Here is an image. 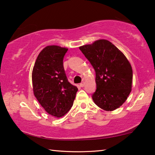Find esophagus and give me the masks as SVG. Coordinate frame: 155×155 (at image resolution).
Masks as SVG:
<instances>
[{"mask_svg":"<svg viewBox=\"0 0 155 155\" xmlns=\"http://www.w3.org/2000/svg\"><path fill=\"white\" fill-rule=\"evenodd\" d=\"M80 86H81V87H83L84 86H85V83H84V82H83V83H80Z\"/></svg>","mask_w":155,"mask_h":155,"instance_id":"34e87169","label":"esophagus"}]
</instances>
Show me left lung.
Segmentation results:
<instances>
[{
  "instance_id": "8db88e82",
  "label": "left lung",
  "mask_w": 155,
  "mask_h": 155,
  "mask_svg": "<svg viewBox=\"0 0 155 155\" xmlns=\"http://www.w3.org/2000/svg\"><path fill=\"white\" fill-rule=\"evenodd\" d=\"M95 71V104L106 111L121 106L131 91L133 71L125 55L110 42L101 39L79 47Z\"/></svg>"
}]
</instances>
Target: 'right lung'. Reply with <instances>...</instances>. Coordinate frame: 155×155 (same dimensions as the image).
Instances as JSON below:
<instances>
[{
  "label": "right lung",
  "instance_id": "obj_1",
  "mask_svg": "<svg viewBox=\"0 0 155 155\" xmlns=\"http://www.w3.org/2000/svg\"><path fill=\"white\" fill-rule=\"evenodd\" d=\"M67 51L56 45L46 47L36 58L32 74L35 96L47 113L58 118L70 110L78 91L69 83L64 68Z\"/></svg>",
  "mask_w": 155,
  "mask_h": 155
}]
</instances>
